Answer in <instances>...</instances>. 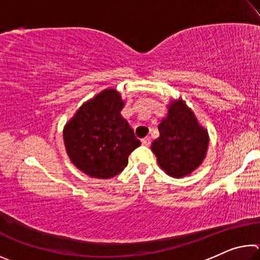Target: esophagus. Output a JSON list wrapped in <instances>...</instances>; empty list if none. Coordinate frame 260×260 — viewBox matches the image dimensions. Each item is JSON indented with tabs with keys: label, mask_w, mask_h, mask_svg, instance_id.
<instances>
[{
	"label": "esophagus",
	"mask_w": 260,
	"mask_h": 260,
	"mask_svg": "<svg viewBox=\"0 0 260 260\" xmlns=\"http://www.w3.org/2000/svg\"><path fill=\"white\" fill-rule=\"evenodd\" d=\"M142 143H143V146H146V147H149L151 144V140H150V138H149V136H147V138H144V139H142Z\"/></svg>",
	"instance_id": "obj_1"
}]
</instances>
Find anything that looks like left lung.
I'll list each match as a JSON object with an SVG mask.
<instances>
[{"mask_svg": "<svg viewBox=\"0 0 260 260\" xmlns=\"http://www.w3.org/2000/svg\"><path fill=\"white\" fill-rule=\"evenodd\" d=\"M158 131L159 138L152 142L151 150L170 177H186L204 160L209 146L208 131L199 124L182 100L171 102Z\"/></svg>", "mask_w": 260, "mask_h": 260, "instance_id": "8db88e82", "label": "left lung"}]
</instances>
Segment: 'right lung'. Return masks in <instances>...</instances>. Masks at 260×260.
I'll use <instances>...</instances> for the list:
<instances>
[{
  "label": "right lung",
  "mask_w": 260,
  "mask_h": 260,
  "mask_svg": "<svg viewBox=\"0 0 260 260\" xmlns=\"http://www.w3.org/2000/svg\"><path fill=\"white\" fill-rule=\"evenodd\" d=\"M124 101L113 88L83 103L64 127L70 159L91 178L110 179L122 172L129 153L140 147L134 131L121 116Z\"/></svg>",
  "instance_id": "right-lung-1"
}]
</instances>
